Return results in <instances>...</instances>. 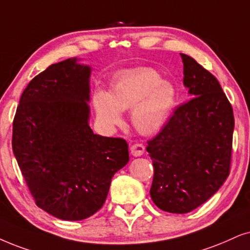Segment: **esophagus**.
Listing matches in <instances>:
<instances>
[{"label": "esophagus", "mask_w": 250, "mask_h": 250, "mask_svg": "<svg viewBox=\"0 0 250 250\" xmlns=\"http://www.w3.org/2000/svg\"><path fill=\"white\" fill-rule=\"evenodd\" d=\"M144 145L143 144H134L130 147V153L134 157H141L144 153Z\"/></svg>", "instance_id": "34e87169"}]
</instances>
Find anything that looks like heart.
I'll return each mask as SVG.
<instances>
[{"label": "heart", "mask_w": 250, "mask_h": 250, "mask_svg": "<svg viewBox=\"0 0 250 250\" xmlns=\"http://www.w3.org/2000/svg\"><path fill=\"white\" fill-rule=\"evenodd\" d=\"M178 93L170 82L150 68L123 72L109 86L108 93L97 91L93 106L105 130L122 122V113L131 109V123L142 135L157 134L165 127L175 108Z\"/></svg>", "instance_id": "1"}]
</instances>
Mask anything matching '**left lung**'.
<instances>
[{
  "mask_svg": "<svg viewBox=\"0 0 250 250\" xmlns=\"http://www.w3.org/2000/svg\"><path fill=\"white\" fill-rule=\"evenodd\" d=\"M180 55L191 99L146 146L154 167L151 198L170 213L190 212L224 185L234 130L232 106L217 78L190 56Z\"/></svg>",
  "mask_w": 250,
  "mask_h": 250,
  "instance_id": "8db88e82",
  "label": "left lung"
}]
</instances>
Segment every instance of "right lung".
I'll list each match as a JSON object with an SVG mask.
<instances>
[{
    "mask_svg": "<svg viewBox=\"0 0 250 250\" xmlns=\"http://www.w3.org/2000/svg\"><path fill=\"white\" fill-rule=\"evenodd\" d=\"M71 58L28 83L12 125V150L39 208L62 220H83L105 203L112 178L127 165V142L93 134L92 68Z\"/></svg>",
    "mask_w": 250,
    "mask_h": 250,
    "instance_id": "obj_1",
    "label": "right lung"
}]
</instances>
